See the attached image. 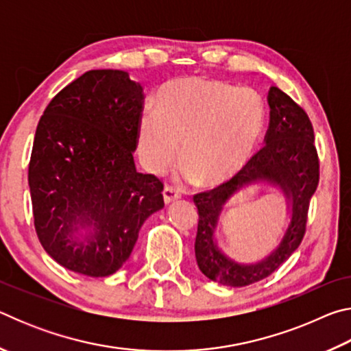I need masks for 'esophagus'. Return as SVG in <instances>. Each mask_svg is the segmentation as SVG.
<instances>
[{
	"label": "esophagus",
	"mask_w": 351,
	"mask_h": 351,
	"mask_svg": "<svg viewBox=\"0 0 351 351\" xmlns=\"http://www.w3.org/2000/svg\"><path fill=\"white\" fill-rule=\"evenodd\" d=\"M162 195H164V201H165V204H170L171 201H175V199H178L181 197L180 195V190H178L175 186H165L164 187V192H162Z\"/></svg>",
	"instance_id": "1"
}]
</instances>
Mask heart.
<instances>
[{
    "label": "heart",
    "mask_w": 351,
    "mask_h": 351,
    "mask_svg": "<svg viewBox=\"0 0 351 351\" xmlns=\"http://www.w3.org/2000/svg\"><path fill=\"white\" fill-rule=\"evenodd\" d=\"M265 127L258 94L223 82L184 79L165 85L156 111H145L139 150L145 167L162 173L181 154L203 186L229 181L245 167Z\"/></svg>",
    "instance_id": "1"
}]
</instances>
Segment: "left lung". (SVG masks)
<instances>
[{
    "label": "left lung",
    "mask_w": 351,
    "mask_h": 351,
    "mask_svg": "<svg viewBox=\"0 0 351 351\" xmlns=\"http://www.w3.org/2000/svg\"><path fill=\"white\" fill-rule=\"evenodd\" d=\"M268 105L265 147L229 181L193 195L199 215L195 239L197 263L206 277L228 287H247L263 280L291 257L304 240L310 201L319 184V156L306 111L277 86H271ZM257 179L269 180L284 190L291 201L293 217L282 243L269 258L257 265H240L217 251L213 232L227 199L240 186Z\"/></svg>",
    "instance_id": "left-lung-1"
}]
</instances>
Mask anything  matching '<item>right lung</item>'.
Listing matches in <instances>:
<instances>
[{
    "label": "right lung",
    "mask_w": 351,
    "mask_h": 351,
    "mask_svg": "<svg viewBox=\"0 0 351 351\" xmlns=\"http://www.w3.org/2000/svg\"><path fill=\"white\" fill-rule=\"evenodd\" d=\"M144 90L125 71L93 69L56 94L35 132L29 189L45 251L79 274L106 277L128 260L164 184L136 171ZM90 225L80 242L77 227Z\"/></svg>",
    "instance_id": "add662e5"
}]
</instances>
